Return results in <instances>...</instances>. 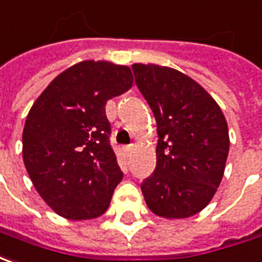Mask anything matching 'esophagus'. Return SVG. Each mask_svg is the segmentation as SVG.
Returning <instances> with one entry per match:
<instances>
[{"instance_id":"obj_1","label":"esophagus","mask_w":262,"mask_h":262,"mask_svg":"<svg viewBox=\"0 0 262 262\" xmlns=\"http://www.w3.org/2000/svg\"><path fill=\"white\" fill-rule=\"evenodd\" d=\"M123 150H124V154H126V155L129 157V155H130V154H132V150H133V145H129V146H124V148H123Z\"/></svg>"}]
</instances>
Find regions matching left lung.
<instances>
[{"label": "left lung", "instance_id": "1", "mask_svg": "<svg viewBox=\"0 0 262 262\" xmlns=\"http://www.w3.org/2000/svg\"><path fill=\"white\" fill-rule=\"evenodd\" d=\"M132 69L158 132L157 167L140 185L145 202L161 217H190L210 203L223 178L226 119L212 95L183 72L155 63Z\"/></svg>", "mask_w": 262, "mask_h": 262}]
</instances>
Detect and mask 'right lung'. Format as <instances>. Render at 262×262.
I'll list each match as a JSON object with an SVG mask.
<instances>
[{
  "label": "right lung",
  "mask_w": 262,
  "mask_h": 262,
  "mask_svg": "<svg viewBox=\"0 0 262 262\" xmlns=\"http://www.w3.org/2000/svg\"><path fill=\"white\" fill-rule=\"evenodd\" d=\"M129 67L82 60L33 103L23 129V161L36 191L71 221L101 216L123 172L110 146L105 103L130 90Z\"/></svg>",
  "instance_id": "add662e5"
}]
</instances>
